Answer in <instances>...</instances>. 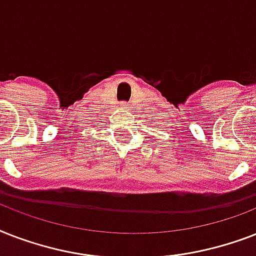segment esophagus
Instances as JSON below:
<instances>
[{
	"mask_svg": "<svg viewBox=\"0 0 256 256\" xmlns=\"http://www.w3.org/2000/svg\"><path fill=\"white\" fill-rule=\"evenodd\" d=\"M120 106H122V110H128V104H126V102H122Z\"/></svg>",
	"mask_w": 256,
	"mask_h": 256,
	"instance_id": "esophagus-1",
	"label": "esophagus"
}]
</instances>
